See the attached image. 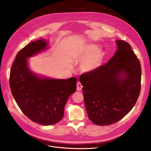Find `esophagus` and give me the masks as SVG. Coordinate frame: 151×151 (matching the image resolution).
Listing matches in <instances>:
<instances>
[{"label": "esophagus", "mask_w": 151, "mask_h": 151, "mask_svg": "<svg viewBox=\"0 0 151 151\" xmlns=\"http://www.w3.org/2000/svg\"><path fill=\"white\" fill-rule=\"evenodd\" d=\"M82 88H83V86L82 84H81V83L80 81H78L77 83V84H76V89L78 91H80L82 90Z\"/></svg>", "instance_id": "1"}]
</instances>
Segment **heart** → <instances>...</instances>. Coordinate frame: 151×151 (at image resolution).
Wrapping results in <instances>:
<instances>
[{
    "label": "heart",
    "instance_id": "1",
    "mask_svg": "<svg viewBox=\"0 0 151 151\" xmlns=\"http://www.w3.org/2000/svg\"><path fill=\"white\" fill-rule=\"evenodd\" d=\"M101 58L102 54L98 46L94 44L87 45L76 54L77 59L83 62L81 68L84 72H91L98 68Z\"/></svg>",
    "mask_w": 151,
    "mask_h": 151
}]
</instances>
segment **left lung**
I'll use <instances>...</instances> for the list:
<instances>
[{
    "instance_id": "obj_1",
    "label": "left lung",
    "mask_w": 151,
    "mask_h": 151,
    "mask_svg": "<svg viewBox=\"0 0 151 151\" xmlns=\"http://www.w3.org/2000/svg\"><path fill=\"white\" fill-rule=\"evenodd\" d=\"M117 50L105 65L80 77L89 119L98 125L120 121L135 105L141 91V68L129 43L116 40Z\"/></svg>"
}]
</instances>
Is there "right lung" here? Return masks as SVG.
Segmentation results:
<instances>
[{"instance_id":"right-lung-1","label":"right lung","mask_w":151,"mask_h":151,"mask_svg":"<svg viewBox=\"0 0 151 151\" xmlns=\"http://www.w3.org/2000/svg\"><path fill=\"white\" fill-rule=\"evenodd\" d=\"M43 39L31 42L17 54L11 67L10 86L18 106L29 119L43 125L59 122L68 97L76 90L77 80L38 77L28 68L27 59L46 49Z\"/></svg>"}]
</instances>
